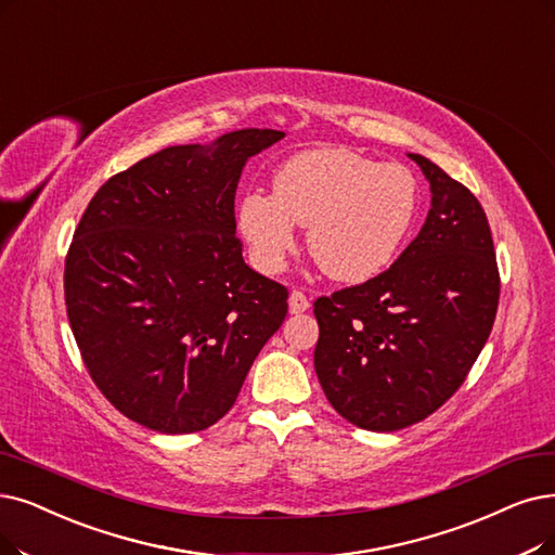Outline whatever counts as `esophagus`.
<instances>
[{"label": "esophagus", "instance_id": "obj_1", "mask_svg": "<svg viewBox=\"0 0 555 555\" xmlns=\"http://www.w3.org/2000/svg\"><path fill=\"white\" fill-rule=\"evenodd\" d=\"M307 309H309L307 296L302 292H292L289 294V312L292 314H302V312H307Z\"/></svg>", "mask_w": 555, "mask_h": 555}]
</instances>
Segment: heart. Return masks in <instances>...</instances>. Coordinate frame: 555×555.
<instances>
[{
  "label": "heart",
  "instance_id": "b5f03b06",
  "mask_svg": "<svg viewBox=\"0 0 555 555\" xmlns=\"http://www.w3.org/2000/svg\"><path fill=\"white\" fill-rule=\"evenodd\" d=\"M273 191L241 195L236 225L263 273H280L307 228V248L337 282L380 275L396 259L418 209L414 172L375 164L348 147H312L286 159Z\"/></svg>",
  "mask_w": 555,
  "mask_h": 555
}]
</instances>
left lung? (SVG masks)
<instances>
[{
    "label": "left lung",
    "mask_w": 555,
    "mask_h": 555,
    "mask_svg": "<svg viewBox=\"0 0 555 555\" xmlns=\"http://www.w3.org/2000/svg\"><path fill=\"white\" fill-rule=\"evenodd\" d=\"M430 211L391 269L319 298L314 369L352 426L393 433L444 405L467 378L499 307L490 223L476 195L421 154Z\"/></svg>",
    "instance_id": "left-lung-1"
}]
</instances>
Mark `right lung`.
<instances>
[{"label": "right lung", "instance_id": "right-lung-1", "mask_svg": "<svg viewBox=\"0 0 555 555\" xmlns=\"http://www.w3.org/2000/svg\"><path fill=\"white\" fill-rule=\"evenodd\" d=\"M284 139L238 129L172 145L111 177L75 230L65 307L114 408L164 435L214 426L286 317V289L243 261L234 193Z\"/></svg>", "mask_w": 555, "mask_h": 555}]
</instances>
